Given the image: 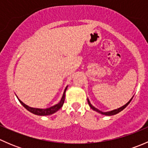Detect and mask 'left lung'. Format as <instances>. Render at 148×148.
Returning <instances> with one entry per match:
<instances>
[{
  "label": "left lung",
  "mask_w": 148,
  "mask_h": 148,
  "mask_svg": "<svg viewBox=\"0 0 148 148\" xmlns=\"http://www.w3.org/2000/svg\"><path fill=\"white\" fill-rule=\"evenodd\" d=\"M133 97L134 96H132V97L131 98V99H130L129 101H128V102H127L126 104H125V105L122 106V107H120V108L115 109V110H112V111H109V112H102V111H100V110H98V109H97L96 107H95L93 105H92V104H91L90 101H89V99H88V98H87V101H88V104H89V107H90L91 109H92V110H93L94 111L97 112H99V114H104V115H106V116H112V115H114V114H118L119 112H120L121 111H122V110H123L124 109H125V107H126L127 106L128 104H129L130 103L131 100H132V98H133Z\"/></svg>",
  "instance_id": "left-lung-1"
}]
</instances>
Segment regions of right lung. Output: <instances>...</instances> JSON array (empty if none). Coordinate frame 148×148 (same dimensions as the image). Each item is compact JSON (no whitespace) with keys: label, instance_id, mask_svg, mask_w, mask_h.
<instances>
[{"label":"right lung","instance_id":"1","mask_svg":"<svg viewBox=\"0 0 148 148\" xmlns=\"http://www.w3.org/2000/svg\"><path fill=\"white\" fill-rule=\"evenodd\" d=\"M67 87H68V86H66L64 91L63 95H62V99H61V100L59 101V102L57 103V104H56L55 105L52 106V107H49V108H46V109L34 108V107H29V106L26 105V104H24L22 101H21L20 99H18V97L16 96V97L18 98V101L20 102L21 104L22 105H23V107L28 110V111H29L30 112L33 113V114H36V115H40V116L50 115V114H53V113L56 112L57 111H59V110L62 107V106H63L64 102V100H65V93H66V91L67 89Z\"/></svg>","mask_w":148,"mask_h":148}]
</instances>
